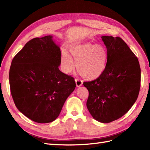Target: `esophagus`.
<instances>
[{
	"mask_svg": "<svg viewBox=\"0 0 150 150\" xmlns=\"http://www.w3.org/2000/svg\"><path fill=\"white\" fill-rule=\"evenodd\" d=\"M75 82H76V86L77 87H80L82 85V81L80 79H75Z\"/></svg>",
	"mask_w": 150,
	"mask_h": 150,
	"instance_id": "1",
	"label": "esophagus"
}]
</instances>
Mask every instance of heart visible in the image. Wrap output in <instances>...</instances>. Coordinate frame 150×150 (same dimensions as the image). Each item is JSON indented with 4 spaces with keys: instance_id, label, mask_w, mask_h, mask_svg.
<instances>
[{
    "instance_id": "b5f03b06",
    "label": "heart",
    "mask_w": 150,
    "mask_h": 150,
    "mask_svg": "<svg viewBox=\"0 0 150 150\" xmlns=\"http://www.w3.org/2000/svg\"><path fill=\"white\" fill-rule=\"evenodd\" d=\"M69 53L77 62V69L84 78L96 79L103 74L107 66L108 52L101 45L86 42L71 47ZM61 69L65 73H71L75 63L69 54L63 52L60 59Z\"/></svg>"
}]
</instances>
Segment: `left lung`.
<instances>
[{"label":"left lung","mask_w":150,"mask_h":150,"mask_svg":"<svg viewBox=\"0 0 150 150\" xmlns=\"http://www.w3.org/2000/svg\"><path fill=\"white\" fill-rule=\"evenodd\" d=\"M102 40L108 52L106 70L83 84L89 91L86 106L91 116L109 123L125 115L137 99L141 68L137 57L121 38L103 36Z\"/></svg>","instance_id":"obj_1"}]
</instances>
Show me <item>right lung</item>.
I'll use <instances>...</instances> for the list:
<instances>
[{"instance_id":"right-lung-1","label":"right lung","mask_w":150,"mask_h":150,"mask_svg":"<svg viewBox=\"0 0 150 150\" xmlns=\"http://www.w3.org/2000/svg\"><path fill=\"white\" fill-rule=\"evenodd\" d=\"M61 52L53 37L34 38L13 59L10 91L16 107L38 123L55 120L76 87L75 79L60 71Z\"/></svg>"}]
</instances>
